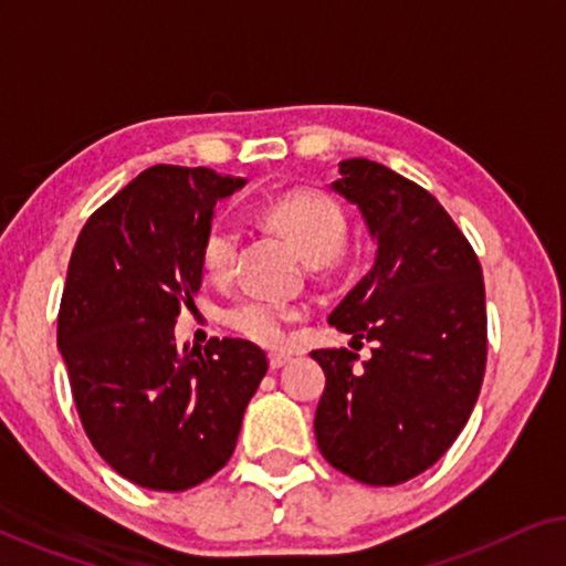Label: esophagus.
<instances>
[{"instance_id": "obj_1", "label": "esophagus", "mask_w": 566, "mask_h": 566, "mask_svg": "<svg viewBox=\"0 0 566 566\" xmlns=\"http://www.w3.org/2000/svg\"><path fill=\"white\" fill-rule=\"evenodd\" d=\"M291 360L289 353H270V368H283Z\"/></svg>"}]
</instances>
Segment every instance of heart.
<instances>
[{
    "label": "heart",
    "instance_id": "heart-1",
    "mask_svg": "<svg viewBox=\"0 0 566 566\" xmlns=\"http://www.w3.org/2000/svg\"><path fill=\"white\" fill-rule=\"evenodd\" d=\"M265 221L296 244L308 265H329L343 247L347 231L343 208L324 192L312 190L285 192L270 200L265 206ZM239 242H242V234L229 219H213L208 223L203 244H200V258L208 273L213 277H229L237 265ZM298 314V308L289 301L252 293L223 308V322L239 335L273 345L281 343L285 327Z\"/></svg>",
    "mask_w": 566,
    "mask_h": 566
}]
</instances>
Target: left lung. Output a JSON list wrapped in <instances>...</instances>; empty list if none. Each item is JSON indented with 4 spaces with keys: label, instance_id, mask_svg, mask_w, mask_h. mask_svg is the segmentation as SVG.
I'll list each match as a JSON object with an SVG mask.
<instances>
[{
    "label": "left lung",
    "instance_id": "1",
    "mask_svg": "<svg viewBox=\"0 0 566 566\" xmlns=\"http://www.w3.org/2000/svg\"><path fill=\"white\" fill-rule=\"evenodd\" d=\"M332 190L378 244L329 324L376 347L314 350L327 384L314 432L324 459L370 486L430 469L469 422L486 366L484 277L469 239L420 185L370 159L339 161Z\"/></svg>",
    "mask_w": 566,
    "mask_h": 566
}]
</instances>
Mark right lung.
Masks as SVG:
<instances>
[{
    "label": "right lung",
    "instance_id": "right-lung-1",
    "mask_svg": "<svg viewBox=\"0 0 566 566\" xmlns=\"http://www.w3.org/2000/svg\"><path fill=\"white\" fill-rule=\"evenodd\" d=\"M244 177L157 165L84 223L59 308V350L95 451L128 482L190 490L227 467L268 374L250 339L175 343L203 281L200 244Z\"/></svg>",
    "mask_w": 566,
    "mask_h": 566
}]
</instances>
